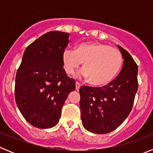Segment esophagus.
<instances>
[{
  "mask_svg": "<svg viewBox=\"0 0 153 153\" xmlns=\"http://www.w3.org/2000/svg\"><path fill=\"white\" fill-rule=\"evenodd\" d=\"M79 88H80V84H79L78 82H76V90H79Z\"/></svg>",
  "mask_w": 153,
  "mask_h": 153,
  "instance_id": "34e87169",
  "label": "esophagus"
}]
</instances>
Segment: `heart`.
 <instances>
[{"label":"heart","instance_id":"heart-1","mask_svg":"<svg viewBox=\"0 0 153 153\" xmlns=\"http://www.w3.org/2000/svg\"><path fill=\"white\" fill-rule=\"evenodd\" d=\"M62 63L67 75H73L83 63L81 74L90 84L102 86L110 83L123 64L122 53L117 48L97 42L76 46L75 51L67 49L62 54Z\"/></svg>","mask_w":153,"mask_h":153}]
</instances>
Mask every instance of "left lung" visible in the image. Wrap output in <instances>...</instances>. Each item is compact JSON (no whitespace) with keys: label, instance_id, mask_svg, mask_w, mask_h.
Returning <instances> with one entry per match:
<instances>
[{"label":"left lung","instance_id":"8db88e82","mask_svg":"<svg viewBox=\"0 0 153 153\" xmlns=\"http://www.w3.org/2000/svg\"><path fill=\"white\" fill-rule=\"evenodd\" d=\"M123 65L117 77L102 87L79 88L81 120L86 130L106 134L118 128L132 110L138 90V66L131 55L118 46Z\"/></svg>","mask_w":153,"mask_h":153}]
</instances>
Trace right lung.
I'll return each mask as SVG.
<instances>
[{
  "instance_id": "add662e5",
  "label": "right lung",
  "mask_w": 153,
  "mask_h": 153,
  "mask_svg": "<svg viewBox=\"0 0 153 153\" xmlns=\"http://www.w3.org/2000/svg\"><path fill=\"white\" fill-rule=\"evenodd\" d=\"M69 35L60 31L42 35L27 47L17 70L16 103L24 119L36 128L55 126L66 99L76 89L62 63Z\"/></svg>"
}]
</instances>
